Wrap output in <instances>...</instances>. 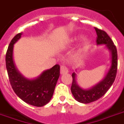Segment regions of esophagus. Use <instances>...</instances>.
<instances>
[{
	"label": "esophagus",
	"instance_id": "esophagus-1",
	"mask_svg": "<svg viewBox=\"0 0 124 124\" xmlns=\"http://www.w3.org/2000/svg\"><path fill=\"white\" fill-rule=\"evenodd\" d=\"M60 72H61V74H66V73H67V72H69V70H68L67 68L65 66L61 65V70H60Z\"/></svg>",
	"mask_w": 124,
	"mask_h": 124
}]
</instances>
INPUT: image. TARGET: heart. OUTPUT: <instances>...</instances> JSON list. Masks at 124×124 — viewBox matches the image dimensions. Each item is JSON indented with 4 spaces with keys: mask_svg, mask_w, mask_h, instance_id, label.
Masks as SVG:
<instances>
[{
    "mask_svg": "<svg viewBox=\"0 0 124 124\" xmlns=\"http://www.w3.org/2000/svg\"><path fill=\"white\" fill-rule=\"evenodd\" d=\"M90 44H91L90 39L89 38H85V39H84L83 43H82V50H85L86 49H87L90 46Z\"/></svg>",
    "mask_w": 124,
    "mask_h": 124,
    "instance_id": "1",
    "label": "heart"
}]
</instances>
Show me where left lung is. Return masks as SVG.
<instances>
[{
	"mask_svg": "<svg viewBox=\"0 0 124 124\" xmlns=\"http://www.w3.org/2000/svg\"><path fill=\"white\" fill-rule=\"evenodd\" d=\"M95 29L97 35V44L106 45V47L110 52V67L103 80L88 89L82 88L76 82V74L75 72L72 73V83L70 88L71 92L76 101L84 104L95 101L103 97L114 83L117 72L118 54L116 46L107 32L96 27H95Z\"/></svg>",
	"mask_w": 124,
	"mask_h": 124,
	"instance_id": "obj_1",
	"label": "left lung"
}]
</instances>
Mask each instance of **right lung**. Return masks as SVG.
<instances>
[{
    "label": "right lung",
    "instance_id": "add662e5",
    "mask_svg": "<svg viewBox=\"0 0 124 124\" xmlns=\"http://www.w3.org/2000/svg\"><path fill=\"white\" fill-rule=\"evenodd\" d=\"M16 34L10 42L6 55V67L13 90L24 102L35 107H43L50 102L60 75V66L55 65L46 70L38 77L29 79L23 76L15 65L13 59L14 45L21 39Z\"/></svg>",
    "mask_w": 124,
    "mask_h": 124
}]
</instances>
